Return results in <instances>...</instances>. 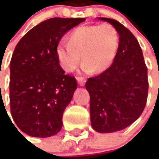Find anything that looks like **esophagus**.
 Listing matches in <instances>:
<instances>
[{
	"label": "esophagus",
	"instance_id": "1",
	"mask_svg": "<svg viewBox=\"0 0 159 159\" xmlns=\"http://www.w3.org/2000/svg\"><path fill=\"white\" fill-rule=\"evenodd\" d=\"M77 82H78V84H79L80 86H84L86 82H87V79H86L85 77H77Z\"/></svg>",
	"mask_w": 159,
	"mask_h": 159
}]
</instances>
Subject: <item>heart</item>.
Masks as SVG:
<instances>
[{"instance_id": "heart-1", "label": "heart", "mask_w": 159, "mask_h": 159, "mask_svg": "<svg viewBox=\"0 0 159 159\" xmlns=\"http://www.w3.org/2000/svg\"><path fill=\"white\" fill-rule=\"evenodd\" d=\"M120 36L112 25H88L70 34L68 42L59 41L56 54L62 69L72 72L81 62L85 72L102 73L113 63L118 53Z\"/></svg>"}]
</instances>
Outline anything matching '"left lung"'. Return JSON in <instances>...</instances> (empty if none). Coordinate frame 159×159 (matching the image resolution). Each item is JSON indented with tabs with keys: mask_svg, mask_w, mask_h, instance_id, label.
<instances>
[{
	"mask_svg": "<svg viewBox=\"0 0 159 159\" xmlns=\"http://www.w3.org/2000/svg\"><path fill=\"white\" fill-rule=\"evenodd\" d=\"M117 30L118 53L108 69L90 77L86 89L90 94L92 128L112 133L129 126L144 110L148 92V69L137 39L119 21L99 18Z\"/></svg>",
	"mask_w": 159,
	"mask_h": 159,
	"instance_id": "left-lung-1",
	"label": "left lung"
}]
</instances>
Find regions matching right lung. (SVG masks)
<instances>
[{"label": "right lung", "instance_id": "right-lung-1", "mask_svg": "<svg viewBox=\"0 0 159 159\" xmlns=\"http://www.w3.org/2000/svg\"><path fill=\"white\" fill-rule=\"evenodd\" d=\"M84 20H46L26 33L14 50L10 63L11 112L16 125L28 135L47 138L62 129V114L77 84L60 67L56 48L65 33Z\"/></svg>", "mask_w": 159, "mask_h": 159}]
</instances>
